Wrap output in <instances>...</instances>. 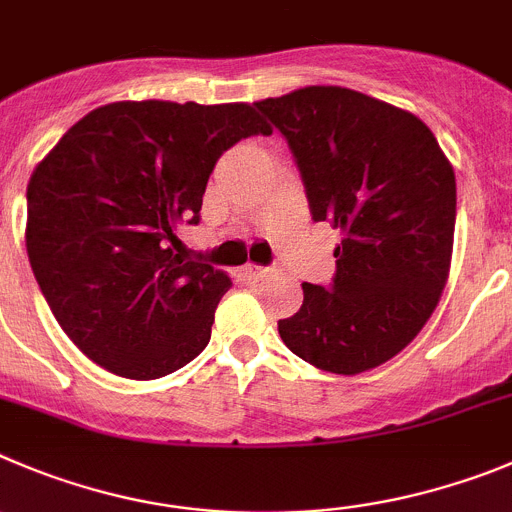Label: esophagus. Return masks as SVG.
<instances>
[{
  "label": "esophagus",
  "instance_id": "1",
  "mask_svg": "<svg viewBox=\"0 0 512 512\" xmlns=\"http://www.w3.org/2000/svg\"><path fill=\"white\" fill-rule=\"evenodd\" d=\"M246 271H248V274H251L253 279H256V281L271 279V276L276 274L274 266H253V264H248V266H246Z\"/></svg>",
  "mask_w": 512,
  "mask_h": 512
}]
</instances>
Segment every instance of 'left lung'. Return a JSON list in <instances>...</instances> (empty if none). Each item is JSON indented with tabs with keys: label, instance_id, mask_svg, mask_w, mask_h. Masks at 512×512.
<instances>
[{
	"label": "left lung",
	"instance_id": "1",
	"mask_svg": "<svg viewBox=\"0 0 512 512\" xmlns=\"http://www.w3.org/2000/svg\"><path fill=\"white\" fill-rule=\"evenodd\" d=\"M256 109L287 137L314 223L342 233L332 287L304 281L281 340L327 373L378 368L419 335L447 287L452 162L419 116L350 88H297Z\"/></svg>",
	"mask_w": 512,
	"mask_h": 512
}]
</instances>
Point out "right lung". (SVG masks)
Instances as JSON below:
<instances>
[{"instance_id":"obj_1","label":"right lung","mask_w":512,"mask_h":512,"mask_svg":"<svg viewBox=\"0 0 512 512\" xmlns=\"http://www.w3.org/2000/svg\"><path fill=\"white\" fill-rule=\"evenodd\" d=\"M271 126L251 103L116 101L70 126L27 185L25 243L65 335L101 368L154 381L210 342L225 271L182 261L225 149Z\"/></svg>"}]
</instances>
